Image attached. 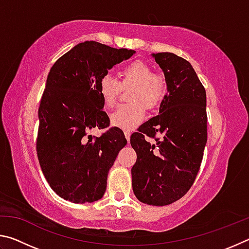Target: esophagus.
I'll list each match as a JSON object with an SVG mask.
<instances>
[{"label": "esophagus", "instance_id": "1", "mask_svg": "<svg viewBox=\"0 0 249 249\" xmlns=\"http://www.w3.org/2000/svg\"><path fill=\"white\" fill-rule=\"evenodd\" d=\"M124 135H125V138L127 140V142H129V138H130V132L129 130H125L124 132Z\"/></svg>", "mask_w": 249, "mask_h": 249}]
</instances>
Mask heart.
I'll use <instances>...</instances> for the list:
<instances>
[{
  "mask_svg": "<svg viewBox=\"0 0 249 249\" xmlns=\"http://www.w3.org/2000/svg\"><path fill=\"white\" fill-rule=\"evenodd\" d=\"M121 81L112 74L105 73L99 79L98 91L107 107L115 103L122 87H134L130 92V102L122 105L109 116L115 127L132 130L145 119V107L153 108L161 101L166 92V81L160 74H154L149 65L142 60H135L124 66L120 71Z\"/></svg>",
  "mask_w": 249,
  "mask_h": 249,
  "instance_id": "b5f03b06",
  "label": "heart"
}]
</instances>
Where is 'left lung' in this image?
<instances>
[{
	"mask_svg": "<svg viewBox=\"0 0 249 249\" xmlns=\"http://www.w3.org/2000/svg\"><path fill=\"white\" fill-rule=\"evenodd\" d=\"M162 69L167 94L159 114L130 136L137 154L132 168L133 191L142 203L162 206L189 191L199 172L206 133V93L191 64L172 53H153ZM161 134L163 140L155 138ZM146 136L158 142L151 145Z\"/></svg>",
	"mask_w": 249,
	"mask_h": 249,
	"instance_id": "left-lung-1",
	"label": "left lung"
}]
</instances>
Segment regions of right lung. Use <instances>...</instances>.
I'll use <instances>...</instances> for the list:
<instances>
[{
	"instance_id": "obj_1",
	"label": "right lung",
	"mask_w": 249,
	"mask_h": 249,
	"mask_svg": "<svg viewBox=\"0 0 249 249\" xmlns=\"http://www.w3.org/2000/svg\"><path fill=\"white\" fill-rule=\"evenodd\" d=\"M135 50L84 41L74 46L50 69L38 108L36 149L50 188L73 203L100 200L117 154L127 144L120 128L100 137L92 128L108 126L98 81Z\"/></svg>"
}]
</instances>
